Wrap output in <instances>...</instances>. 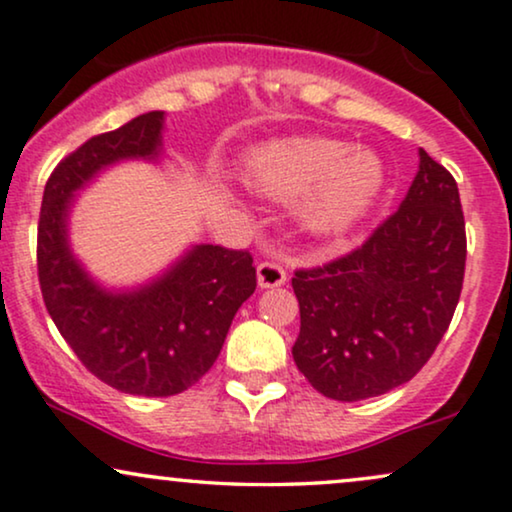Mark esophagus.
Masks as SVG:
<instances>
[{"instance_id": "obj_1", "label": "esophagus", "mask_w": 512, "mask_h": 512, "mask_svg": "<svg viewBox=\"0 0 512 512\" xmlns=\"http://www.w3.org/2000/svg\"><path fill=\"white\" fill-rule=\"evenodd\" d=\"M258 287L268 289V287H280L287 282V270L275 261H261L258 263Z\"/></svg>"}]
</instances>
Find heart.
<instances>
[{"instance_id":"1","label":"heart","mask_w":512,"mask_h":512,"mask_svg":"<svg viewBox=\"0 0 512 512\" xmlns=\"http://www.w3.org/2000/svg\"><path fill=\"white\" fill-rule=\"evenodd\" d=\"M246 185L275 199H294L304 227L339 235L370 213L387 185V168L372 149L332 137H292L256 149L244 163Z\"/></svg>"}]
</instances>
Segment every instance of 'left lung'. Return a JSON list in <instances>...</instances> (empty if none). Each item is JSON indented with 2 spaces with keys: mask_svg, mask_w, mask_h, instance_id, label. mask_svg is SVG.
Wrapping results in <instances>:
<instances>
[{
  "mask_svg": "<svg viewBox=\"0 0 512 512\" xmlns=\"http://www.w3.org/2000/svg\"><path fill=\"white\" fill-rule=\"evenodd\" d=\"M465 256L456 180L420 149L399 211L358 249L294 273L296 368L334 401H363L413 380L449 330Z\"/></svg>",
  "mask_w": 512,
  "mask_h": 512,
  "instance_id": "left-lung-1",
  "label": "left lung"
}]
</instances>
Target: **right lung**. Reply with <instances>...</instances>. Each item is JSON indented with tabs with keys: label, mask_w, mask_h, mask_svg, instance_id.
<instances>
[{
	"label": "right lung",
	"mask_w": 512,
	"mask_h": 512,
	"mask_svg": "<svg viewBox=\"0 0 512 512\" xmlns=\"http://www.w3.org/2000/svg\"><path fill=\"white\" fill-rule=\"evenodd\" d=\"M163 111L94 135L52 170L37 223V277L61 337L94 377L137 396H173L216 363L239 306L254 294L246 249L194 246L137 292H104L71 256L66 218L73 192L121 159L159 156Z\"/></svg>",
	"instance_id": "add662e5"
}]
</instances>
